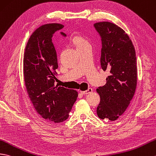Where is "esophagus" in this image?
Wrapping results in <instances>:
<instances>
[{"label": "esophagus", "instance_id": "1", "mask_svg": "<svg viewBox=\"0 0 156 156\" xmlns=\"http://www.w3.org/2000/svg\"><path fill=\"white\" fill-rule=\"evenodd\" d=\"M93 91V90L91 88H89L88 90H86V91H80L81 94H90V93H92Z\"/></svg>", "mask_w": 156, "mask_h": 156}]
</instances>
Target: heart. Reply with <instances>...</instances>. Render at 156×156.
Segmentation results:
<instances>
[{"label":"heart","mask_w":156,"mask_h":156,"mask_svg":"<svg viewBox=\"0 0 156 156\" xmlns=\"http://www.w3.org/2000/svg\"><path fill=\"white\" fill-rule=\"evenodd\" d=\"M73 41H74V44L76 48L81 46L82 45H84V44H86V43H88V42L87 41L86 39L82 38V37H80V36H76V37H75L74 38Z\"/></svg>","instance_id":"heart-1"}]
</instances>
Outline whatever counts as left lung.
<instances>
[{"mask_svg":"<svg viewBox=\"0 0 156 156\" xmlns=\"http://www.w3.org/2000/svg\"><path fill=\"white\" fill-rule=\"evenodd\" d=\"M102 42L100 64L110 70L106 84L96 90L100 96L97 114L114 121L124 113L136 88L137 67L134 47L124 30L109 22L94 24Z\"/></svg>","mask_w":156,"mask_h":156,"instance_id":"obj_1","label":"left lung"}]
</instances>
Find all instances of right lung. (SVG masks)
Listing matches in <instances>:
<instances>
[{
    "label": "right lung",
    "mask_w": 156,
    "mask_h": 156,
    "mask_svg": "<svg viewBox=\"0 0 156 156\" xmlns=\"http://www.w3.org/2000/svg\"><path fill=\"white\" fill-rule=\"evenodd\" d=\"M52 23L40 27L30 36L25 48L23 66L25 86L36 111L46 121L62 122L78 97L74 90L54 86L57 54L52 43L53 34L63 28ZM66 37L64 32H60Z\"/></svg>",
    "instance_id": "obj_1"
}]
</instances>
